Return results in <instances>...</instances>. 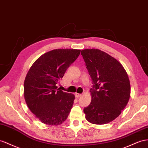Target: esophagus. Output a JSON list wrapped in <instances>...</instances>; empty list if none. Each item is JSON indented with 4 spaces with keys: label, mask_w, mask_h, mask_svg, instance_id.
Instances as JSON below:
<instances>
[{
    "label": "esophagus",
    "mask_w": 148,
    "mask_h": 148,
    "mask_svg": "<svg viewBox=\"0 0 148 148\" xmlns=\"http://www.w3.org/2000/svg\"><path fill=\"white\" fill-rule=\"evenodd\" d=\"M75 97H81V96H82V94H79V93H75Z\"/></svg>",
    "instance_id": "obj_1"
}]
</instances>
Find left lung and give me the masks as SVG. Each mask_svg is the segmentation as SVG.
I'll list each match as a JSON object with an SVG mask.
<instances>
[{
  "label": "left lung",
  "mask_w": 148,
  "mask_h": 148,
  "mask_svg": "<svg viewBox=\"0 0 148 148\" xmlns=\"http://www.w3.org/2000/svg\"><path fill=\"white\" fill-rule=\"evenodd\" d=\"M91 77V102L84 113L94 124H105L118 117L130 97V82L126 70L118 60L97 49L81 51Z\"/></svg>",
  "instance_id": "obj_1"
}]
</instances>
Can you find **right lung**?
Here are the masks:
<instances>
[{
  "instance_id": "1",
  "label": "right lung",
  "mask_w": 148,
  "mask_h": 148,
  "mask_svg": "<svg viewBox=\"0 0 148 148\" xmlns=\"http://www.w3.org/2000/svg\"><path fill=\"white\" fill-rule=\"evenodd\" d=\"M80 52L79 49H54L40 56L29 69L24 84L25 101L42 123L58 126L69 116L75 96L59 90L56 84Z\"/></svg>"
}]
</instances>
